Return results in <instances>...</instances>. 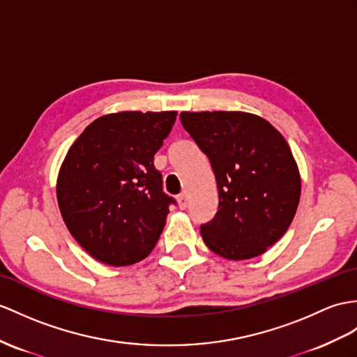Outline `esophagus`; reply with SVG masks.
I'll return each instance as SVG.
<instances>
[{
    "label": "esophagus",
    "mask_w": 357,
    "mask_h": 357,
    "mask_svg": "<svg viewBox=\"0 0 357 357\" xmlns=\"http://www.w3.org/2000/svg\"><path fill=\"white\" fill-rule=\"evenodd\" d=\"M177 203L180 208H186L188 207V197L186 192H181L180 195H177Z\"/></svg>",
    "instance_id": "esophagus-1"
}]
</instances>
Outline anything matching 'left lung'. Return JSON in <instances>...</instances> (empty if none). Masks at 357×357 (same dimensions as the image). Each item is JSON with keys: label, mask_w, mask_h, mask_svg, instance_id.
Listing matches in <instances>:
<instances>
[{"label": "left lung", "mask_w": 357, "mask_h": 357, "mask_svg": "<svg viewBox=\"0 0 357 357\" xmlns=\"http://www.w3.org/2000/svg\"><path fill=\"white\" fill-rule=\"evenodd\" d=\"M180 121L211 160L218 186V212L199 227L204 244L230 260L265 253L289 229L300 202L288 142L245 112H181Z\"/></svg>", "instance_id": "8db88e82"}]
</instances>
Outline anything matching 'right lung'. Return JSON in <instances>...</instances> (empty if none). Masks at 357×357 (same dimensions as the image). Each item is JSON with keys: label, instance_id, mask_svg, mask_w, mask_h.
I'll list each match as a JSON object with an SVG mask.
<instances>
[{"label": "right lung", "instance_id": "right-lung-1", "mask_svg": "<svg viewBox=\"0 0 357 357\" xmlns=\"http://www.w3.org/2000/svg\"><path fill=\"white\" fill-rule=\"evenodd\" d=\"M177 112H118L95 119L60 167L57 203L69 233L102 264L141 262L176 199L154 167Z\"/></svg>", "mask_w": 357, "mask_h": 357}]
</instances>
